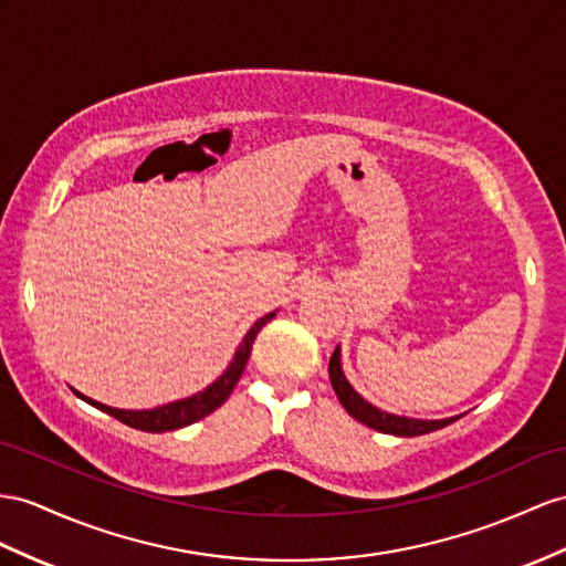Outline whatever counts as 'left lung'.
I'll use <instances>...</instances> for the list:
<instances>
[{"mask_svg": "<svg viewBox=\"0 0 566 566\" xmlns=\"http://www.w3.org/2000/svg\"><path fill=\"white\" fill-rule=\"evenodd\" d=\"M329 382H332V389L337 392V399H339L342 407L346 409V413L354 416L358 423H364V426L378 430V432L399 434V438H416V434L440 430L449 423H454L459 418V416H454V418H442V421H421V418L395 416V413H387V411H380L378 407H373V403L360 397L356 389L349 385V380L344 378L339 346L329 358Z\"/></svg>", "mask_w": 566, "mask_h": 566, "instance_id": "left-lung-1", "label": "left lung"}]
</instances>
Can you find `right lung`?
I'll return each instance as SVG.
<instances>
[{
	"label": "right lung",
	"mask_w": 566,
	"mask_h": 566,
	"mask_svg": "<svg viewBox=\"0 0 566 566\" xmlns=\"http://www.w3.org/2000/svg\"><path fill=\"white\" fill-rule=\"evenodd\" d=\"M272 317H274V313H268L265 317H260V321L249 329V335H245L243 342L239 344V349H237L234 358H231V364L227 366V370L210 387H206V389H202V392H198L193 397L171 401V403H165V407H155V409L128 411V409L105 407V403H99L95 399H88L85 395L76 392V389H74V392L83 401H88L91 407L114 416V418H117V421H122L128 428L145 430V432H167V430L186 428V426L200 421V418L210 416L214 409H220L222 403L227 401V397L231 395V389H234V385L239 382L245 364H249V356H251V349H253V342L258 337V332L263 329L272 321Z\"/></svg>",
	"instance_id": "obj_1"
}]
</instances>
